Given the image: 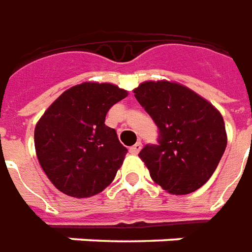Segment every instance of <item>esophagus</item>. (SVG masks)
<instances>
[{
	"mask_svg": "<svg viewBox=\"0 0 252 252\" xmlns=\"http://www.w3.org/2000/svg\"><path fill=\"white\" fill-rule=\"evenodd\" d=\"M141 148H142V144H141V142H137V144H134V145L130 148L129 151H130V153H133V155H137V153H140Z\"/></svg>",
	"mask_w": 252,
	"mask_h": 252,
	"instance_id": "1",
	"label": "esophagus"
}]
</instances>
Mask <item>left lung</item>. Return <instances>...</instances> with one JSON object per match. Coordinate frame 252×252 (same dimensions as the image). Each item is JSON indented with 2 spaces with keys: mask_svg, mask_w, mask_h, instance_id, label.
<instances>
[{
  "mask_svg": "<svg viewBox=\"0 0 252 252\" xmlns=\"http://www.w3.org/2000/svg\"><path fill=\"white\" fill-rule=\"evenodd\" d=\"M133 92L158 127V145H145L138 155L152 179L176 195L202 187L226 148L220 111L190 88L165 80L145 81Z\"/></svg>",
  "mask_w": 252,
  "mask_h": 252,
  "instance_id": "left-lung-1",
  "label": "left lung"
}]
</instances>
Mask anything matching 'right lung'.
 Segmentation results:
<instances>
[{
    "mask_svg": "<svg viewBox=\"0 0 252 252\" xmlns=\"http://www.w3.org/2000/svg\"><path fill=\"white\" fill-rule=\"evenodd\" d=\"M127 91L108 83H83L65 91L35 127L40 167L60 191L88 198L111 183L127 149L106 115Z\"/></svg>",
    "mask_w": 252,
    "mask_h": 252,
    "instance_id": "add662e5",
    "label": "right lung"
}]
</instances>
